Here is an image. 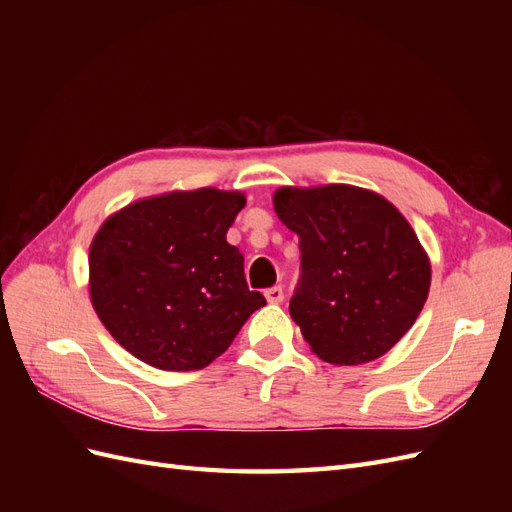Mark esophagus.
Listing matches in <instances>:
<instances>
[{
	"mask_svg": "<svg viewBox=\"0 0 512 512\" xmlns=\"http://www.w3.org/2000/svg\"><path fill=\"white\" fill-rule=\"evenodd\" d=\"M265 297L269 303H282L284 301V288L282 286H273L265 290Z\"/></svg>",
	"mask_w": 512,
	"mask_h": 512,
	"instance_id": "1",
	"label": "esophagus"
}]
</instances>
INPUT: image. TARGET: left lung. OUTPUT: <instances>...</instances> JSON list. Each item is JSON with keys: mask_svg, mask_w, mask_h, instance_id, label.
<instances>
[{"mask_svg": "<svg viewBox=\"0 0 512 512\" xmlns=\"http://www.w3.org/2000/svg\"><path fill=\"white\" fill-rule=\"evenodd\" d=\"M273 207L299 235L290 316L312 352L331 365L389 352L421 314L431 282L408 220L380 194L344 183L280 188Z\"/></svg>", "mask_w": 512, "mask_h": 512, "instance_id": "left-lung-1", "label": "left lung"}]
</instances>
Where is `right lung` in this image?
<instances>
[{"label":"right lung","mask_w":512,"mask_h":512,"mask_svg":"<svg viewBox=\"0 0 512 512\" xmlns=\"http://www.w3.org/2000/svg\"><path fill=\"white\" fill-rule=\"evenodd\" d=\"M241 192L200 188L136 200L89 247V294L117 344L164 371L203 369L267 305L247 288L226 232Z\"/></svg>","instance_id":"add662e5"}]
</instances>
